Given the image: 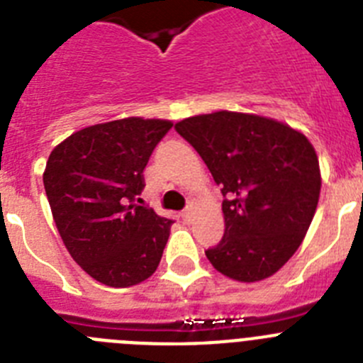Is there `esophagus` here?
Returning <instances> with one entry per match:
<instances>
[{"mask_svg": "<svg viewBox=\"0 0 363 363\" xmlns=\"http://www.w3.org/2000/svg\"><path fill=\"white\" fill-rule=\"evenodd\" d=\"M192 214H194V207H192V205H189L187 209L182 211V214H179V216L184 218L185 221H189V220H191V218H192Z\"/></svg>", "mask_w": 363, "mask_h": 363, "instance_id": "1", "label": "esophagus"}]
</instances>
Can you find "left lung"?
Here are the masks:
<instances>
[{
  "label": "left lung",
  "instance_id": "left-lung-1",
  "mask_svg": "<svg viewBox=\"0 0 363 363\" xmlns=\"http://www.w3.org/2000/svg\"><path fill=\"white\" fill-rule=\"evenodd\" d=\"M209 167L225 196V233L205 255L218 272L259 281L298 251L322 187L316 150L300 130L272 118L218 111L174 125Z\"/></svg>",
  "mask_w": 363,
  "mask_h": 363
}]
</instances>
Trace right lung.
Here are the masks:
<instances>
[{"instance_id": "add662e5", "label": "right lung", "mask_w": 363, "mask_h": 363, "mask_svg": "<svg viewBox=\"0 0 363 363\" xmlns=\"http://www.w3.org/2000/svg\"><path fill=\"white\" fill-rule=\"evenodd\" d=\"M172 121L123 118L85 127L54 147L43 172L57 233L99 284L130 287L158 269L172 220L136 205L143 169Z\"/></svg>"}]
</instances>
